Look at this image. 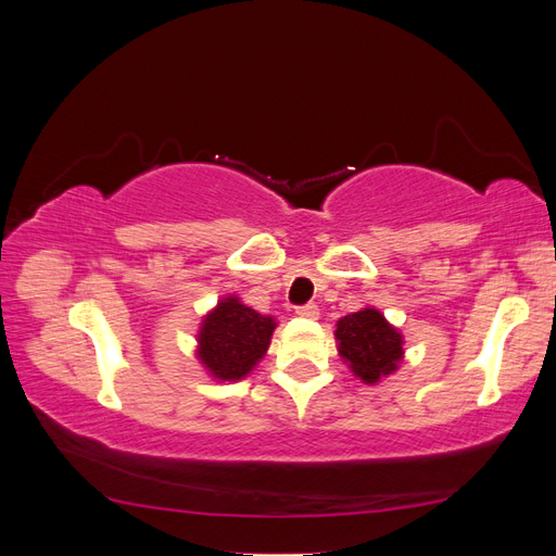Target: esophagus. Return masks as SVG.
Here are the masks:
<instances>
[{
  "instance_id": "obj_1",
  "label": "esophagus",
  "mask_w": 556,
  "mask_h": 556,
  "mask_svg": "<svg viewBox=\"0 0 556 556\" xmlns=\"http://www.w3.org/2000/svg\"><path fill=\"white\" fill-rule=\"evenodd\" d=\"M296 315L299 317H306V319H317L319 317V308L315 304H304L296 308Z\"/></svg>"
}]
</instances>
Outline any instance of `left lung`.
I'll return each instance as SVG.
<instances>
[{"label": "left lung", "instance_id": "1", "mask_svg": "<svg viewBox=\"0 0 556 556\" xmlns=\"http://www.w3.org/2000/svg\"><path fill=\"white\" fill-rule=\"evenodd\" d=\"M339 355L362 382L376 384L403 359V336L376 308H362L336 323Z\"/></svg>", "mask_w": 556, "mask_h": 556}]
</instances>
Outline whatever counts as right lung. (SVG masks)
<instances>
[{"instance_id": "right-lung-1", "label": "right lung", "mask_w": 556, "mask_h": 556, "mask_svg": "<svg viewBox=\"0 0 556 556\" xmlns=\"http://www.w3.org/2000/svg\"><path fill=\"white\" fill-rule=\"evenodd\" d=\"M276 319L241 304L239 296H225L204 317L197 333V357L217 380L245 378L271 345Z\"/></svg>"}]
</instances>
